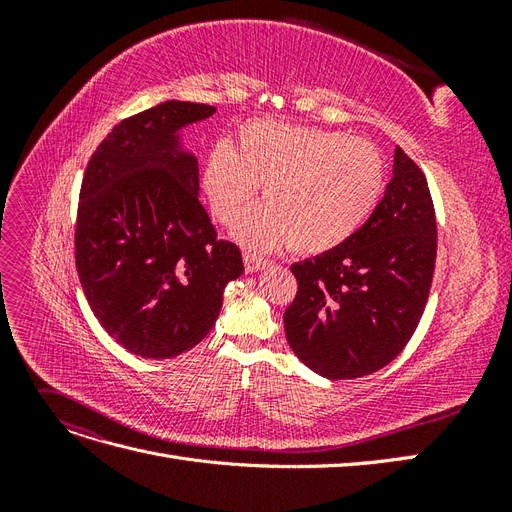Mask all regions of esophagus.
<instances>
[{
  "label": "esophagus",
  "instance_id": "34e87169",
  "mask_svg": "<svg viewBox=\"0 0 512 512\" xmlns=\"http://www.w3.org/2000/svg\"><path fill=\"white\" fill-rule=\"evenodd\" d=\"M243 262H245V271H247V273H256V271L265 269V267L269 265L267 258L256 256V254H252V252H245V254H243Z\"/></svg>",
  "mask_w": 512,
  "mask_h": 512
}]
</instances>
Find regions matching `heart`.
<instances>
[{
  "mask_svg": "<svg viewBox=\"0 0 512 512\" xmlns=\"http://www.w3.org/2000/svg\"><path fill=\"white\" fill-rule=\"evenodd\" d=\"M386 166L376 145L344 132L250 121L235 145L213 147L203 188L215 218L237 222L265 185L267 207L237 226L260 250L288 247L324 254L352 239L384 192Z\"/></svg>",
  "mask_w": 512,
  "mask_h": 512,
  "instance_id": "b5f03b06",
  "label": "heart"
}]
</instances>
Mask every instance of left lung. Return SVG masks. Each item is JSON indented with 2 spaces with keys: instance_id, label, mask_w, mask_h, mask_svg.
<instances>
[{
  "instance_id": "left-lung-1",
  "label": "left lung",
  "mask_w": 512,
  "mask_h": 512,
  "mask_svg": "<svg viewBox=\"0 0 512 512\" xmlns=\"http://www.w3.org/2000/svg\"><path fill=\"white\" fill-rule=\"evenodd\" d=\"M436 250L427 179L397 147L393 179L361 230L290 267L299 288L284 312V331L294 354L331 380L361 378L391 363L423 316Z\"/></svg>"
}]
</instances>
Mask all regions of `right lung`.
<instances>
[{
    "instance_id": "1",
    "label": "right lung",
    "mask_w": 512,
    "mask_h": 512,
    "mask_svg": "<svg viewBox=\"0 0 512 512\" xmlns=\"http://www.w3.org/2000/svg\"><path fill=\"white\" fill-rule=\"evenodd\" d=\"M215 106L168 100L119 121L91 156L74 260L91 312L119 346L170 359L213 329L241 250L198 200V164L175 132Z\"/></svg>"
}]
</instances>
